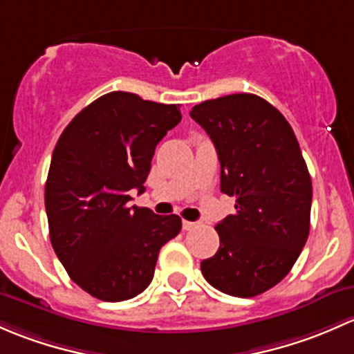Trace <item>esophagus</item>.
<instances>
[{
    "label": "esophagus",
    "mask_w": 354,
    "mask_h": 354,
    "mask_svg": "<svg viewBox=\"0 0 354 354\" xmlns=\"http://www.w3.org/2000/svg\"><path fill=\"white\" fill-rule=\"evenodd\" d=\"M182 228H184L185 232H191V230H194V228H198V223H196V221H182Z\"/></svg>",
    "instance_id": "obj_1"
}]
</instances>
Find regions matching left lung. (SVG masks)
<instances>
[{"label": "left lung", "mask_w": 354, "mask_h": 354, "mask_svg": "<svg viewBox=\"0 0 354 354\" xmlns=\"http://www.w3.org/2000/svg\"><path fill=\"white\" fill-rule=\"evenodd\" d=\"M220 160V189L235 196V213L214 227L220 249L204 259L206 281L250 298L291 271L310 232L312 178L285 115L254 93L194 105Z\"/></svg>", "instance_id": "1"}]
</instances>
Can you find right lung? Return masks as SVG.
<instances>
[{
	"label": "right lung",
	"instance_id": "add662e5",
	"mask_svg": "<svg viewBox=\"0 0 354 354\" xmlns=\"http://www.w3.org/2000/svg\"><path fill=\"white\" fill-rule=\"evenodd\" d=\"M176 104L111 92L75 115L57 140L46 182L53 249L69 278L104 301L147 290L177 214L129 206L145 191L156 145L180 122Z\"/></svg>",
	"mask_w": 354,
	"mask_h": 354
}]
</instances>
